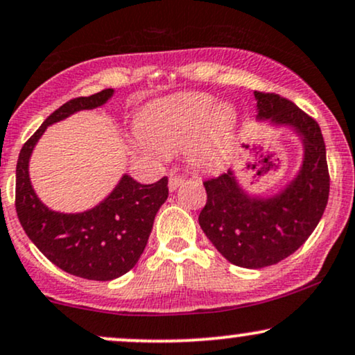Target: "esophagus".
<instances>
[{
    "label": "esophagus",
    "instance_id": "esophagus-1",
    "mask_svg": "<svg viewBox=\"0 0 355 355\" xmlns=\"http://www.w3.org/2000/svg\"><path fill=\"white\" fill-rule=\"evenodd\" d=\"M183 183V178L182 177H177V175H172V177H170V180H168V190L170 191H175L178 189V187H180Z\"/></svg>",
    "mask_w": 355,
    "mask_h": 355
}]
</instances>
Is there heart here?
<instances>
[{
  "label": "heart",
  "instance_id": "1",
  "mask_svg": "<svg viewBox=\"0 0 355 355\" xmlns=\"http://www.w3.org/2000/svg\"><path fill=\"white\" fill-rule=\"evenodd\" d=\"M145 142L162 152L187 145V157L203 170H220L232 159L238 137V112L210 94L182 92L155 101L139 122Z\"/></svg>",
  "mask_w": 355,
  "mask_h": 355
}]
</instances>
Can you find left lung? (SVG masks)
Instances as JSON below:
<instances>
[{
    "label": "left lung",
    "instance_id": "obj_1",
    "mask_svg": "<svg viewBox=\"0 0 355 355\" xmlns=\"http://www.w3.org/2000/svg\"><path fill=\"white\" fill-rule=\"evenodd\" d=\"M256 121L288 129L301 144V164L279 189L259 193L236 170L205 182L207 205L198 223L218 253L236 266L258 270L288 258L304 243L326 210L329 172L318 122L276 94L254 91Z\"/></svg>",
    "mask_w": 355,
    "mask_h": 355
}]
</instances>
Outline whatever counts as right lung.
Wrapping results in <instances>:
<instances>
[{
    "mask_svg": "<svg viewBox=\"0 0 355 355\" xmlns=\"http://www.w3.org/2000/svg\"><path fill=\"white\" fill-rule=\"evenodd\" d=\"M114 94V89H105L61 105L23 145L16 165V213L28 238L62 271L92 281L115 279L135 266L157 211L168 198V180L164 177L142 185L122 173L112 191L96 207L64 213L41 202L29 177V162L48 127L83 110L102 107Z\"/></svg>",
    "mask_w": 355,
    "mask_h": 355,
    "instance_id": "add662e5",
    "label": "right lung"
}]
</instances>
